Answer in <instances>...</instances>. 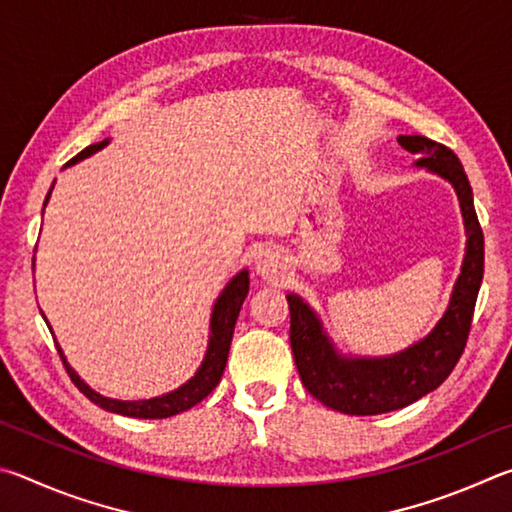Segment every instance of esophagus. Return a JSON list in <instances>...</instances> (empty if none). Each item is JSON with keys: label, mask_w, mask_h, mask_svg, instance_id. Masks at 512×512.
<instances>
[{"label": "esophagus", "mask_w": 512, "mask_h": 512, "mask_svg": "<svg viewBox=\"0 0 512 512\" xmlns=\"http://www.w3.org/2000/svg\"><path fill=\"white\" fill-rule=\"evenodd\" d=\"M254 272H256L258 279H263L267 283L279 281L281 276H283V272H285V263H283V258H281L279 251L263 249L261 254L256 256V261H254Z\"/></svg>", "instance_id": "obj_1"}]
</instances>
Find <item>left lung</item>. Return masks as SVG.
Wrapping results in <instances>:
<instances>
[{"mask_svg":"<svg viewBox=\"0 0 512 512\" xmlns=\"http://www.w3.org/2000/svg\"><path fill=\"white\" fill-rule=\"evenodd\" d=\"M398 143L420 157L416 166L432 170L454 186L468 245L443 319L425 339L389 357L339 355L308 303L288 294L290 344L303 387L326 407L348 416L387 414L441 387L463 355L483 279V231L459 157L443 143L420 134H402Z\"/></svg>","mask_w":512,"mask_h":512,"instance_id":"obj_1","label":"left lung"}]
</instances>
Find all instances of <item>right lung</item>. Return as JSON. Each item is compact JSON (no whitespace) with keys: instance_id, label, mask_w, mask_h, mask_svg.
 I'll list each match as a JSON object with an SVG mask.
<instances>
[{"instance_id":"obj_1","label":"right lung","mask_w":512,"mask_h":512,"mask_svg":"<svg viewBox=\"0 0 512 512\" xmlns=\"http://www.w3.org/2000/svg\"><path fill=\"white\" fill-rule=\"evenodd\" d=\"M107 143H110V139L92 143V146L80 150L74 159H69L67 166L78 164V161H83L85 157L94 155V152L105 148ZM49 195H51V191H49ZM49 195H47V200H44V206H47V202H49ZM247 292H249V274H247V270H242L233 276V279L227 283V288L222 290L220 297L215 299V306L211 312L209 346H206V355L200 364V369H197V373L186 384H182V387L175 391L164 393V396H157L150 400L105 398V396H101V393H96L94 389H89L87 384L80 380V375L67 364L65 353H62V348L56 344L58 353L62 357V364H65L71 382H74L80 389V393H85V396L92 400L94 405L103 407L105 411H112V414L130 416V418H170V416L182 414V411L195 407L197 402H202L215 387H218V382L224 373V366H227L233 328H236V319L240 315L242 301H245ZM49 330H51V326H49Z\"/></svg>"}]
</instances>
